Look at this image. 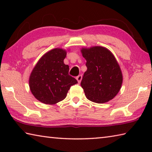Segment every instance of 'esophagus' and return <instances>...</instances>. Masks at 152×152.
<instances>
[{
  "mask_svg": "<svg viewBox=\"0 0 152 152\" xmlns=\"http://www.w3.org/2000/svg\"><path fill=\"white\" fill-rule=\"evenodd\" d=\"M82 75H78V76L76 77V80H77V81H78V83H80V82H81V80H82Z\"/></svg>",
  "mask_w": 152,
  "mask_h": 152,
  "instance_id": "34e87169",
  "label": "esophagus"
}]
</instances>
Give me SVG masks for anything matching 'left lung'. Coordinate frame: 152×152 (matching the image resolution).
<instances>
[{
  "instance_id": "obj_1",
  "label": "left lung",
  "mask_w": 152,
  "mask_h": 152,
  "mask_svg": "<svg viewBox=\"0 0 152 152\" xmlns=\"http://www.w3.org/2000/svg\"><path fill=\"white\" fill-rule=\"evenodd\" d=\"M87 70L81 81L87 99L96 103L112 100L121 88L123 75L113 53L104 47L82 48Z\"/></svg>"
}]
</instances>
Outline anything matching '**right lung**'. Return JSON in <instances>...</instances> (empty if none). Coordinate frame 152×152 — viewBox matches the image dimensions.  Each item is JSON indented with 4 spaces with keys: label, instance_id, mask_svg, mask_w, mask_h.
I'll list each match as a JSON object with an SVG mask.
<instances>
[{
    "label": "right lung",
    "instance_id": "add662e5",
    "mask_svg": "<svg viewBox=\"0 0 152 152\" xmlns=\"http://www.w3.org/2000/svg\"><path fill=\"white\" fill-rule=\"evenodd\" d=\"M66 51L55 48L37 61L29 77V88L38 101L53 104L66 97L71 86L78 83L68 74L69 66L64 63Z\"/></svg>",
    "mask_w": 152,
    "mask_h": 152
}]
</instances>
